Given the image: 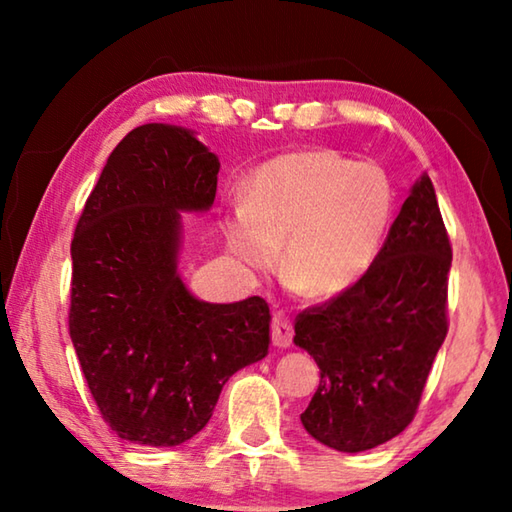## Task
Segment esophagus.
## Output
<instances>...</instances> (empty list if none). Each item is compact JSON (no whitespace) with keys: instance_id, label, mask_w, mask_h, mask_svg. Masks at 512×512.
<instances>
[{"instance_id":"obj_1","label":"esophagus","mask_w":512,"mask_h":512,"mask_svg":"<svg viewBox=\"0 0 512 512\" xmlns=\"http://www.w3.org/2000/svg\"><path fill=\"white\" fill-rule=\"evenodd\" d=\"M271 327H273V343L277 348H289L293 341V325L287 311H275Z\"/></svg>"}]
</instances>
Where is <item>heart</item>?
Returning a JSON list of instances; mask_svg holds the SVG:
<instances>
[{
  "label": "heart",
  "instance_id": "heart-1",
  "mask_svg": "<svg viewBox=\"0 0 512 512\" xmlns=\"http://www.w3.org/2000/svg\"><path fill=\"white\" fill-rule=\"evenodd\" d=\"M395 212V187L377 162L334 151L277 155L255 171L246 210L225 223L230 253L273 268L284 244L291 282L314 298L352 287L375 262Z\"/></svg>",
  "mask_w": 512,
  "mask_h": 512
}]
</instances>
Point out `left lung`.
<instances>
[{"label": "left lung", "mask_w": 512, "mask_h": 512, "mask_svg": "<svg viewBox=\"0 0 512 512\" xmlns=\"http://www.w3.org/2000/svg\"><path fill=\"white\" fill-rule=\"evenodd\" d=\"M449 266L452 244L431 180L422 176L368 271L296 316L293 341L320 368L300 415L318 443L366 452L413 422L449 329Z\"/></svg>", "instance_id": "obj_1"}]
</instances>
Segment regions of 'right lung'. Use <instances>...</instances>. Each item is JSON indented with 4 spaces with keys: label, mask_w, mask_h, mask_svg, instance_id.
I'll return each mask as SVG.
<instances>
[{
    "label": "right lung",
    "mask_w": 512,
    "mask_h": 512,
    "mask_svg": "<svg viewBox=\"0 0 512 512\" xmlns=\"http://www.w3.org/2000/svg\"><path fill=\"white\" fill-rule=\"evenodd\" d=\"M219 160L178 126L144 124L110 153L72 239L69 336L103 422L176 447L232 375L268 354L271 309L196 300L176 273L180 210H207Z\"/></svg>",
    "instance_id": "1"
}]
</instances>
